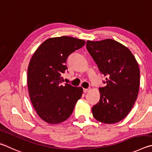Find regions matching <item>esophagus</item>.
Masks as SVG:
<instances>
[{"mask_svg":"<svg viewBox=\"0 0 152 152\" xmlns=\"http://www.w3.org/2000/svg\"><path fill=\"white\" fill-rule=\"evenodd\" d=\"M90 88H87V89H86V88H83V92L84 93H87V92H88V91H90Z\"/></svg>","mask_w":152,"mask_h":152,"instance_id":"34e87169","label":"esophagus"}]
</instances>
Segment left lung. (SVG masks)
<instances>
[{"instance_id":"left-lung-1","label":"left lung","mask_w":152,"mask_h":152,"mask_svg":"<svg viewBox=\"0 0 152 152\" xmlns=\"http://www.w3.org/2000/svg\"><path fill=\"white\" fill-rule=\"evenodd\" d=\"M87 49L101 73L107 75L106 86L100 87V99L92 107L94 118L104 124L120 121L137 99L140 68L128 48L115 40L87 41Z\"/></svg>"}]
</instances>
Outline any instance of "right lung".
Returning a JSON list of instances; mask_svg holds the SVG:
<instances>
[{
    "instance_id": "right-lung-1",
    "label": "right lung",
    "mask_w": 152,
    "mask_h": 152,
    "mask_svg": "<svg viewBox=\"0 0 152 152\" xmlns=\"http://www.w3.org/2000/svg\"><path fill=\"white\" fill-rule=\"evenodd\" d=\"M86 41L63 36L45 41L34 53L28 66L29 97L36 112L49 124L67 119L83 94V88L62 85V74L69 55L84 46Z\"/></svg>"
}]
</instances>
